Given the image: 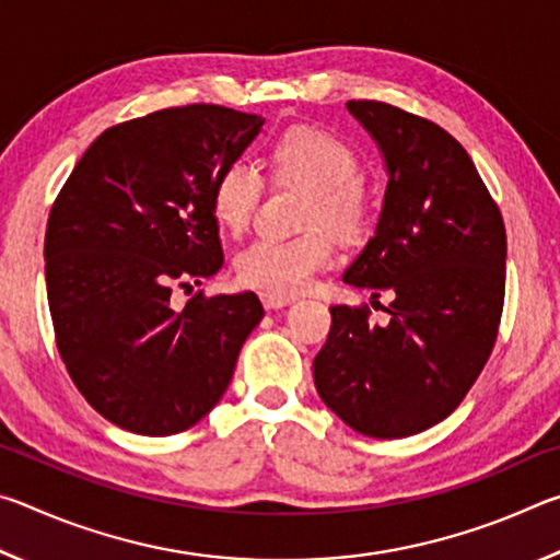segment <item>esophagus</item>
<instances>
[{"label": "esophagus", "mask_w": 560, "mask_h": 560, "mask_svg": "<svg viewBox=\"0 0 560 560\" xmlns=\"http://www.w3.org/2000/svg\"><path fill=\"white\" fill-rule=\"evenodd\" d=\"M293 299H289V296H277V293H261V303H264V308L267 311H277V308H283V306H289Z\"/></svg>", "instance_id": "esophagus-1"}]
</instances>
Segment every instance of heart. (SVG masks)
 <instances>
[{
	"instance_id": "1",
	"label": "heart",
	"mask_w": 560,
	"mask_h": 560,
	"mask_svg": "<svg viewBox=\"0 0 560 560\" xmlns=\"http://www.w3.org/2000/svg\"><path fill=\"white\" fill-rule=\"evenodd\" d=\"M271 175L306 187L301 226L291 240L259 236L236 254L234 271L244 287L277 296H296L314 283L316 273L334 261L330 232L355 234L371 207L358 150L324 128H291L271 145ZM261 175L246 160H232L217 173L210 192L212 214L220 226L242 232L261 200Z\"/></svg>"
}]
</instances>
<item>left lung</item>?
Here are the masks:
<instances>
[{"label":"left lung","instance_id":"8db88e82","mask_svg":"<svg viewBox=\"0 0 560 560\" xmlns=\"http://www.w3.org/2000/svg\"><path fill=\"white\" fill-rule=\"evenodd\" d=\"M381 145L385 202L346 283L393 296L390 324L334 306L314 360L316 390L348 428L407 438L457 410L494 350L506 230L471 158L438 122L383 101H348Z\"/></svg>","mask_w":560,"mask_h":560}]
</instances>
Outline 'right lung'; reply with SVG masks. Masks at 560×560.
Here are the masks:
<instances>
[{"label":"right lung","instance_id":"right-lung-1","mask_svg":"<svg viewBox=\"0 0 560 560\" xmlns=\"http://www.w3.org/2000/svg\"><path fill=\"white\" fill-rule=\"evenodd\" d=\"M264 118L212 103L163 108L93 140L49 212L46 296L73 385L118 428L167 438L220 402L264 316L252 291L192 289L222 267L210 192Z\"/></svg>","mask_w":560,"mask_h":560}]
</instances>
